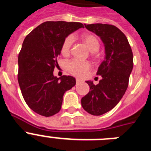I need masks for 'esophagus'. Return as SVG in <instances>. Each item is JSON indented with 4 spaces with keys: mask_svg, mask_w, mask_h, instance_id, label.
<instances>
[{
    "mask_svg": "<svg viewBox=\"0 0 151 151\" xmlns=\"http://www.w3.org/2000/svg\"><path fill=\"white\" fill-rule=\"evenodd\" d=\"M80 82H82V80H81V79H78V78H76V83L78 84V83H80Z\"/></svg>",
    "mask_w": 151,
    "mask_h": 151,
    "instance_id": "1",
    "label": "esophagus"
}]
</instances>
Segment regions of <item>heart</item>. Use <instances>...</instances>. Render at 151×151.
<instances>
[{
    "mask_svg": "<svg viewBox=\"0 0 151 151\" xmlns=\"http://www.w3.org/2000/svg\"><path fill=\"white\" fill-rule=\"evenodd\" d=\"M80 40L85 45L88 50L91 52V56L94 59L99 60L101 58V54L99 53L100 41L98 38L94 35L90 33H85L80 36ZM73 38L68 36L64 39L61 46V54L64 57L69 55L71 52ZM91 63L88 61H79L77 60H71L68 61L66 64V69L69 73L77 77H84L90 71Z\"/></svg>",
    "mask_w": 151,
    "mask_h": 151,
    "instance_id": "b5f03b06",
    "label": "heart"
}]
</instances>
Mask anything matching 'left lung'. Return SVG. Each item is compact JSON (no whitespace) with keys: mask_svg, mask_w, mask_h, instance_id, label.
<instances>
[{"mask_svg":"<svg viewBox=\"0 0 151 151\" xmlns=\"http://www.w3.org/2000/svg\"><path fill=\"white\" fill-rule=\"evenodd\" d=\"M85 26L102 40L105 59L97 72L101 76L99 83L86 81L91 91L82 98V106L91 115L101 116L115 107L123 97L133 69V54L126 36L115 26L95 23Z\"/></svg>","mask_w":151,"mask_h":151,"instance_id":"8db88e82","label":"left lung"}]
</instances>
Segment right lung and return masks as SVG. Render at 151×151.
I'll list each match as a JSON object with an SVG mask.
<instances>
[{"label":"right lung","mask_w":151,"mask_h":151,"mask_svg":"<svg viewBox=\"0 0 151 151\" xmlns=\"http://www.w3.org/2000/svg\"><path fill=\"white\" fill-rule=\"evenodd\" d=\"M80 28H84L81 22L47 21L24 39L18 57V82L27 105L39 115L58 113L64 93L76 85L74 77L57 78L54 70L59 66L57 57L64 39Z\"/></svg>","instance_id":"obj_1"}]
</instances>
